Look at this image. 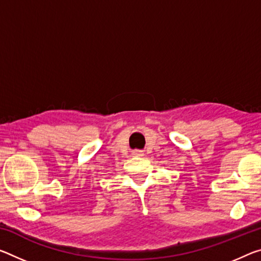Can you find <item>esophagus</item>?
<instances>
[{
    "label": "esophagus",
    "mask_w": 261,
    "mask_h": 261,
    "mask_svg": "<svg viewBox=\"0 0 261 261\" xmlns=\"http://www.w3.org/2000/svg\"><path fill=\"white\" fill-rule=\"evenodd\" d=\"M132 155H134V156H142V155H144V153L142 151H134V152H132Z\"/></svg>",
    "instance_id": "34e87169"
}]
</instances>
